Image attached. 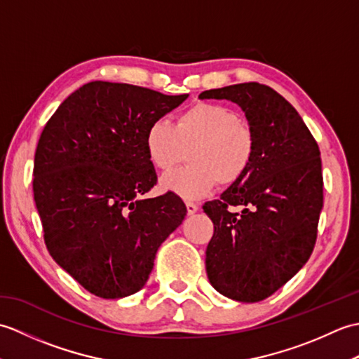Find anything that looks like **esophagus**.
I'll return each mask as SVG.
<instances>
[{
	"mask_svg": "<svg viewBox=\"0 0 359 359\" xmlns=\"http://www.w3.org/2000/svg\"><path fill=\"white\" fill-rule=\"evenodd\" d=\"M187 211L188 215H194V212H197V210H199V205H196L193 202H187Z\"/></svg>",
	"mask_w": 359,
	"mask_h": 359,
	"instance_id": "esophagus-1",
	"label": "esophagus"
}]
</instances>
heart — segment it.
I'll return each instance as SVG.
<instances>
[{"mask_svg": "<svg viewBox=\"0 0 359 359\" xmlns=\"http://www.w3.org/2000/svg\"><path fill=\"white\" fill-rule=\"evenodd\" d=\"M149 162L162 171L185 157L187 166L162 175L160 187L184 199H197L216 185L230 187L250 170L256 137L231 108L217 103H196L179 114L175 126L154 120L144 134Z\"/></svg>", "mask_w": 359, "mask_h": 359, "instance_id": "1", "label": "heart"}]
</instances>
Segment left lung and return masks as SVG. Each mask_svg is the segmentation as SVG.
Segmentation results:
<instances>
[{
    "label": "left lung",
    "instance_id": "obj_1",
    "mask_svg": "<svg viewBox=\"0 0 359 359\" xmlns=\"http://www.w3.org/2000/svg\"><path fill=\"white\" fill-rule=\"evenodd\" d=\"M199 98L238 104L256 137L247 174L203 211L215 224L205 257L210 284L230 299L259 302L313 251L324 203L321 152L297 111L270 86L241 83Z\"/></svg>",
    "mask_w": 359,
    "mask_h": 359
}]
</instances>
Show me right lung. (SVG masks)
Wrapping results in <instances>:
<instances>
[{
  "instance_id": "obj_1",
  "label": "right lung",
  "mask_w": 359,
  "mask_h": 359,
  "mask_svg": "<svg viewBox=\"0 0 359 359\" xmlns=\"http://www.w3.org/2000/svg\"><path fill=\"white\" fill-rule=\"evenodd\" d=\"M188 94L90 81L58 106L34 160V199L50 256L88 292L118 299L143 288L158 247L187 216L156 185L144 134Z\"/></svg>"
}]
</instances>
